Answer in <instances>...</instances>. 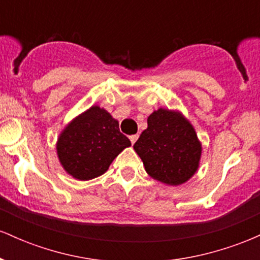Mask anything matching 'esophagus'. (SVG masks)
Wrapping results in <instances>:
<instances>
[{
    "label": "esophagus",
    "instance_id": "34e87169",
    "mask_svg": "<svg viewBox=\"0 0 260 260\" xmlns=\"http://www.w3.org/2000/svg\"><path fill=\"white\" fill-rule=\"evenodd\" d=\"M129 139H131V143L134 144V143L137 142V139H138V136H137V134H133V136H129Z\"/></svg>",
    "mask_w": 260,
    "mask_h": 260
}]
</instances>
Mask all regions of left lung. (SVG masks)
<instances>
[{
    "instance_id": "1",
    "label": "left lung",
    "mask_w": 260,
    "mask_h": 260,
    "mask_svg": "<svg viewBox=\"0 0 260 260\" xmlns=\"http://www.w3.org/2000/svg\"><path fill=\"white\" fill-rule=\"evenodd\" d=\"M155 180L177 186L199 166L202 145L194 128L181 113L159 109L148 117V128L133 145Z\"/></svg>"
}]
</instances>
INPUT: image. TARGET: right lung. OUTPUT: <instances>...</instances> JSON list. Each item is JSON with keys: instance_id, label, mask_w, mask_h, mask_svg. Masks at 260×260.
I'll use <instances>...</instances> for the list:
<instances>
[{"instance_id": "add662e5", "label": "right lung", "mask_w": 260, "mask_h": 260, "mask_svg": "<svg viewBox=\"0 0 260 260\" xmlns=\"http://www.w3.org/2000/svg\"><path fill=\"white\" fill-rule=\"evenodd\" d=\"M118 122L99 106H91L66 127L57 142L62 166L80 181L105 174L113 159L129 147Z\"/></svg>"}]
</instances>
